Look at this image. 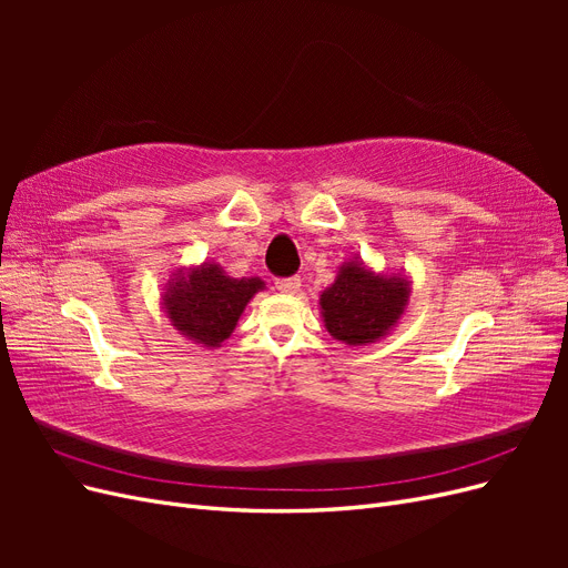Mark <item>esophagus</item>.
Instances as JSON below:
<instances>
[{"label": "esophagus", "mask_w": 568, "mask_h": 568, "mask_svg": "<svg viewBox=\"0 0 568 568\" xmlns=\"http://www.w3.org/2000/svg\"><path fill=\"white\" fill-rule=\"evenodd\" d=\"M274 286H277L282 294H298V291H301V280L298 277H286V280L274 282Z\"/></svg>", "instance_id": "obj_1"}]
</instances>
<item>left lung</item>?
<instances>
[{
  "mask_svg": "<svg viewBox=\"0 0 568 568\" xmlns=\"http://www.w3.org/2000/svg\"><path fill=\"white\" fill-rule=\"evenodd\" d=\"M412 282L407 274L374 270L363 257H351L336 270V280L320 294L326 332L351 348L388 336L407 313Z\"/></svg>",
  "mask_w": 568,
  "mask_h": 568,
  "instance_id": "left-lung-1",
  "label": "left lung"
}]
</instances>
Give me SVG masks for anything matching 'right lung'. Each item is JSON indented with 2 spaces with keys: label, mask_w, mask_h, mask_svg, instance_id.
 I'll return each mask as SVG.
<instances>
[{
  "label": "right lung",
  "mask_w": 568,
  "mask_h": 568,
  "mask_svg": "<svg viewBox=\"0 0 568 568\" xmlns=\"http://www.w3.org/2000/svg\"><path fill=\"white\" fill-rule=\"evenodd\" d=\"M263 288L261 277L236 280L222 265L203 261L170 274L161 288V307L184 338L213 351L232 336L246 305Z\"/></svg>",
  "instance_id": "obj_1"
}]
</instances>
